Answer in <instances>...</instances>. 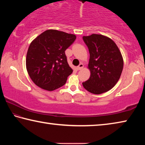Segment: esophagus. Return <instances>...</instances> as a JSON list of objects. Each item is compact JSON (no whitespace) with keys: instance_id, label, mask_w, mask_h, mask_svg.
I'll use <instances>...</instances> for the list:
<instances>
[{"instance_id":"34e87169","label":"esophagus","mask_w":145,"mask_h":145,"mask_svg":"<svg viewBox=\"0 0 145 145\" xmlns=\"http://www.w3.org/2000/svg\"><path fill=\"white\" fill-rule=\"evenodd\" d=\"M83 67H84V65H83L82 63H80L79 65L78 66V67H77V70H82V68H83Z\"/></svg>"}]
</instances>
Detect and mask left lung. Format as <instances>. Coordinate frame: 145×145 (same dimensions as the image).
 <instances>
[{"instance_id":"8db88e82","label":"left lung","mask_w":145,"mask_h":145,"mask_svg":"<svg viewBox=\"0 0 145 145\" xmlns=\"http://www.w3.org/2000/svg\"><path fill=\"white\" fill-rule=\"evenodd\" d=\"M90 54L88 68L91 75L82 82L88 91L99 95L111 89L121 76L123 60L118 47L109 38L93 34L83 36Z\"/></svg>"}]
</instances>
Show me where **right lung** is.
<instances>
[{"label":"right lung","mask_w":145,"mask_h":145,"mask_svg":"<svg viewBox=\"0 0 145 145\" xmlns=\"http://www.w3.org/2000/svg\"><path fill=\"white\" fill-rule=\"evenodd\" d=\"M76 39L74 34L47 30L31 43L26 57V68L34 84L53 91L63 86L73 72L65 50Z\"/></svg>","instance_id":"1"}]
</instances>
